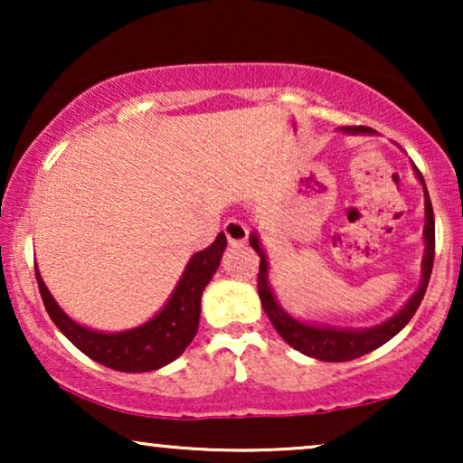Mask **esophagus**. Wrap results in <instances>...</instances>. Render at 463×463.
Segmentation results:
<instances>
[{"label":"esophagus","instance_id":"34e87169","mask_svg":"<svg viewBox=\"0 0 463 463\" xmlns=\"http://www.w3.org/2000/svg\"><path fill=\"white\" fill-rule=\"evenodd\" d=\"M223 233L230 240V244H244L249 240V227H246L244 221L240 219H230L223 225Z\"/></svg>","mask_w":463,"mask_h":463}]
</instances>
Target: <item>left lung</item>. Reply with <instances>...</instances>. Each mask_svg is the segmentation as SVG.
<instances>
[{"mask_svg": "<svg viewBox=\"0 0 463 463\" xmlns=\"http://www.w3.org/2000/svg\"><path fill=\"white\" fill-rule=\"evenodd\" d=\"M344 132H350V135H371V128L366 126H344L341 128ZM415 168L417 179L421 181L423 192H426V227H423V240H426V252H423V263H421V284L420 288L415 290L413 297L404 303V307L396 316H392L390 320L382 322V325L373 328H360V331H352V328H328V326H312L306 325V322L295 320L293 316L284 312V309L278 306L274 293H271L269 280H268V257L261 249V242H259L257 233L250 236V246L257 250V255L261 257L259 261V276H257V288H259V299H261V306L268 314V318L278 335L287 341L290 347L299 350L306 356L325 360V363H347V360L360 358L364 354H369L377 347H382L385 341H390L396 333H401L407 322L413 318V314L420 307V303L426 295L430 274H432L434 265V211L432 202H430L426 183H423V176L420 168Z\"/></svg>", "mask_w": 463, "mask_h": 463, "instance_id": "1", "label": "left lung"}]
</instances>
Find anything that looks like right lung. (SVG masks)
I'll return each instance as SVG.
<instances>
[{
  "label": "right lung",
  "mask_w": 463,
  "mask_h": 463,
  "mask_svg": "<svg viewBox=\"0 0 463 463\" xmlns=\"http://www.w3.org/2000/svg\"><path fill=\"white\" fill-rule=\"evenodd\" d=\"M225 246V233H219L208 249L195 252L162 312L145 325L122 333H99L73 322L50 295L37 268L35 278L48 316L80 352L113 371L147 373L173 363L192 344L200 325L202 293L217 271Z\"/></svg>",
  "instance_id": "add662e5"
}]
</instances>
